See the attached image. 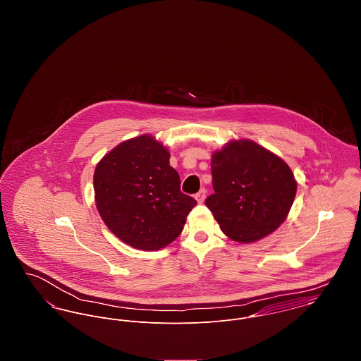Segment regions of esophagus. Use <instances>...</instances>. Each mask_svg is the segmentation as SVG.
<instances>
[{
	"label": "esophagus",
	"mask_w": 361,
	"mask_h": 361,
	"mask_svg": "<svg viewBox=\"0 0 361 361\" xmlns=\"http://www.w3.org/2000/svg\"><path fill=\"white\" fill-rule=\"evenodd\" d=\"M195 199H196V202L197 203H203L204 202V199H206V190L204 189H202L199 193H196V196H195Z\"/></svg>",
	"instance_id": "1"
}]
</instances>
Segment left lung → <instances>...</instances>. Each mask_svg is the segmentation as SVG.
<instances>
[{"label":"left lung","instance_id":"8db88e82","mask_svg":"<svg viewBox=\"0 0 361 361\" xmlns=\"http://www.w3.org/2000/svg\"><path fill=\"white\" fill-rule=\"evenodd\" d=\"M214 195L206 206L221 231L239 243L271 235L286 219L298 182L290 166L249 139L228 142L211 155Z\"/></svg>","mask_w":361,"mask_h":361}]
</instances>
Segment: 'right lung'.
I'll return each mask as SVG.
<instances>
[{"label":"right lung","mask_w":361,"mask_h":361,"mask_svg":"<svg viewBox=\"0 0 361 361\" xmlns=\"http://www.w3.org/2000/svg\"><path fill=\"white\" fill-rule=\"evenodd\" d=\"M94 200L108 229L137 250L155 252L183 231L196 200L180 192L169 150L152 135L128 139L99 161Z\"/></svg>","instance_id":"obj_1"}]
</instances>
